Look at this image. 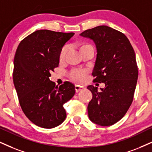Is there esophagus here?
I'll use <instances>...</instances> for the list:
<instances>
[{
    "label": "esophagus",
    "instance_id": "esophagus-1",
    "mask_svg": "<svg viewBox=\"0 0 152 152\" xmlns=\"http://www.w3.org/2000/svg\"><path fill=\"white\" fill-rule=\"evenodd\" d=\"M82 89H83V88H82V87H80V86H79V85H76L75 86V91H76V92H79V91H82Z\"/></svg>",
    "mask_w": 152,
    "mask_h": 152
}]
</instances>
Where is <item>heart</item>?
Masks as SVG:
<instances>
[{
  "label": "heart",
  "instance_id": "obj_1",
  "mask_svg": "<svg viewBox=\"0 0 152 152\" xmlns=\"http://www.w3.org/2000/svg\"><path fill=\"white\" fill-rule=\"evenodd\" d=\"M87 46H89V45L87 44H83L82 46H81L80 50H81L83 48H85ZM69 49L68 46H63V48H62L61 52H60V55H59V59L60 61H63L65 58V56H66L67 50ZM87 70H73L72 72L70 73V77L71 78L75 81L77 82H82L85 81V78H86V75H87Z\"/></svg>",
  "mask_w": 152,
  "mask_h": 152
}]
</instances>
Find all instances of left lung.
<instances>
[{
	"label": "left lung",
	"instance_id": "left-lung-1",
	"mask_svg": "<svg viewBox=\"0 0 152 152\" xmlns=\"http://www.w3.org/2000/svg\"><path fill=\"white\" fill-rule=\"evenodd\" d=\"M80 35L96 45L94 81L105 84L101 91L93 85L87 87L92 93L87 106L89 118L101 126L112 125L125 115L133 100L138 78L134 49L124 34L108 26H98Z\"/></svg>",
	"mask_w": 152,
	"mask_h": 152
}]
</instances>
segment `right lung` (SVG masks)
<instances>
[{
    "label": "right lung",
    "instance_id": "right-lung-1",
    "mask_svg": "<svg viewBox=\"0 0 152 152\" xmlns=\"http://www.w3.org/2000/svg\"><path fill=\"white\" fill-rule=\"evenodd\" d=\"M74 33L42 29L19 44L14 58L13 82L22 110L37 126L53 128L66 118L63 104L75 93L65 82L59 87L50 81V72L59 64L60 52Z\"/></svg>",
    "mask_w": 152,
    "mask_h": 152
}]
</instances>
